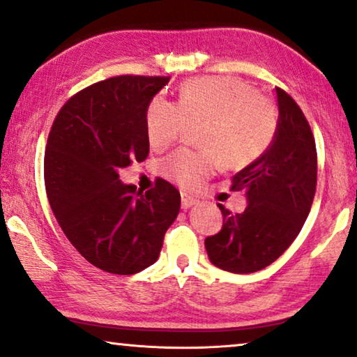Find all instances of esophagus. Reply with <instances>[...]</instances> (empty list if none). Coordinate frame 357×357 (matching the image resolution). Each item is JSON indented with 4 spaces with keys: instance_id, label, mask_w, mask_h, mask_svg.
<instances>
[{
    "instance_id": "esophagus-1",
    "label": "esophagus",
    "mask_w": 357,
    "mask_h": 357,
    "mask_svg": "<svg viewBox=\"0 0 357 357\" xmlns=\"http://www.w3.org/2000/svg\"><path fill=\"white\" fill-rule=\"evenodd\" d=\"M194 204H197V199H194L192 195H189L185 192H181V207L189 208V207H192Z\"/></svg>"
}]
</instances>
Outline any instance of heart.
I'll list each match as a JSON object with an SVG mask.
<instances>
[{
  "mask_svg": "<svg viewBox=\"0 0 357 357\" xmlns=\"http://www.w3.org/2000/svg\"><path fill=\"white\" fill-rule=\"evenodd\" d=\"M202 124L199 145L179 149L162 163V173L184 189H195L222 167L243 169L262 157L278 130V112L272 100L233 76L190 79L179 100H150L145 130L155 150H165Z\"/></svg>",
  "mask_w": 357,
  "mask_h": 357,
  "instance_id": "b5f03b06",
  "label": "heart"
}]
</instances>
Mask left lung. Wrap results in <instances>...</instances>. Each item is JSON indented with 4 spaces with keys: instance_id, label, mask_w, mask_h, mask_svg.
<instances>
[{
    "instance_id": "8db88e82",
    "label": "left lung",
    "mask_w": 357,
    "mask_h": 357,
    "mask_svg": "<svg viewBox=\"0 0 357 357\" xmlns=\"http://www.w3.org/2000/svg\"><path fill=\"white\" fill-rule=\"evenodd\" d=\"M275 90L280 119L273 144L231 179V190H245L248 207L233 213L218 204L223 227L205 238L210 262L231 273H252L275 262L299 234L315 195L312 129L293 97Z\"/></svg>"
}]
</instances>
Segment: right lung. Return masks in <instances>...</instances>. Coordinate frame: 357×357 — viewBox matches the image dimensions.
Masks as SVG:
<instances>
[{"mask_svg": "<svg viewBox=\"0 0 357 357\" xmlns=\"http://www.w3.org/2000/svg\"><path fill=\"white\" fill-rule=\"evenodd\" d=\"M163 76H116L73 95L54 118L45 149V188L59 227L85 260L132 275L158 259L176 220L179 190L162 178L147 192L118 172L149 155L145 112Z\"/></svg>", "mask_w": 357, "mask_h": 357, "instance_id": "1", "label": "right lung"}]
</instances>
